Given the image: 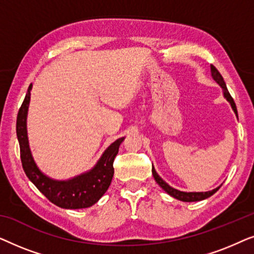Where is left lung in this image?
Masks as SVG:
<instances>
[{"mask_svg": "<svg viewBox=\"0 0 254 254\" xmlns=\"http://www.w3.org/2000/svg\"><path fill=\"white\" fill-rule=\"evenodd\" d=\"M210 71H211V77H213L214 81L216 82L217 84L221 86L222 91H223L224 98L228 100L229 104H230V105H231V109L234 110L236 117L238 118L237 107H236V104L234 102V99H232V97L230 96V93H229V91H228L227 85H225L224 79H223V77H222V75L220 74V72H218V70L214 67V65H210ZM151 171H152V176H154L156 183H157L158 185L161 186L162 189L164 190L165 192L169 194V195L173 196L177 200L184 201V202H194V201H201V200L207 199V197H209V196L213 195L214 193H216L217 190H218V189H220V187H221V186H218V187H216V189H214V190H208V192H183V190L173 189V187L170 186L168 183H165L164 180H163L161 177L158 176V173L156 172V170H155L154 166H152Z\"/></svg>", "mask_w": 254, "mask_h": 254, "instance_id": "8db88e82", "label": "left lung"}]
</instances>
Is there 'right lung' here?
Returning <instances> with one entry per match:
<instances>
[{
    "mask_svg": "<svg viewBox=\"0 0 254 254\" xmlns=\"http://www.w3.org/2000/svg\"><path fill=\"white\" fill-rule=\"evenodd\" d=\"M31 90L27 89L26 96L18 111L16 124L17 138L20 148V159L27 178L34 186L47 197L51 202L64 209H82L91 207L104 195L111 185L113 178V162L119 151L120 144L125 137L118 138L107 147L98 162L91 170L67 180H58L45 175L38 168L31 152L29 137H27V112H29Z\"/></svg>",
    "mask_w": 254,
    "mask_h": 254,
    "instance_id": "right-lung-1",
    "label": "right lung"
}]
</instances>
